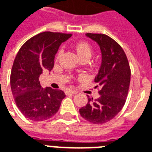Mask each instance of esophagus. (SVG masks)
<instances>
[{"instance_id":"34e87169","label":"esophagus","mask_w":152,"mask_h":152,"mask_svg":"<svg viewBox=\"0 0 152 152\" xmlns=\"http://www.w3.org/2000/svg\"><path fill=\"white\" fill-rule=\"evenodd\" d=\"M66 94H76L77 92H76V90H74V89H66Z\"/></svg>"}]
</instances>
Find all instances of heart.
Masks as SVG:
<instances>
[{
    "label": "heart",
    "instance_id": "obj_1",
    "mask_svg": "<svg viewBox=\"0 0 152 152\" xmlns=\"http://www.w3.org/2000/svg\"><path fill=\"white\" fill-rule=\"evenodd\" d=\"M75 50H76V53L80 57V58L81 59L83 58H89L92 55V50L91 47L89 44L85 41H81L79 42L75 46Z\"/></svg>",
    "mask_w": 152,
    "mask_h": 152
}]
</instances>
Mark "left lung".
<instances>
[{
  "mask_svg": "<svg viewBox=\"0 0 152 152\" xmlns=\"http://www.w3.org/2000/svg\"><path fill=\"white\" fill-rule=\"evenodd\" d=\"M86 35L98 43L102 53V63L94 79L101 89L99 99L94 100L87 95L88 103L79 112L87 121L104 124L112 120L124 107L130 83V67L124 51L112 38L105 34Z\"/></svg>",
  "mask_w": 152,
  "mask_h": 152,
  "instance_id": "8db88e82",
  "label": "left lung"
}]
</instances>
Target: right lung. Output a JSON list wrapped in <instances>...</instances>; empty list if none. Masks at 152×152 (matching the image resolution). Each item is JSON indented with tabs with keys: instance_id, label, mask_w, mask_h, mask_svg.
I'll use <instances>...</instances> for the list:
<instances>
[{
	"instance_id": "add662e5",
	"label": "right lung",
	"mask_w": 152,
	"mask_h": 152,
	"mask_svg": "<svg viewBox=\"0 0 152 152\" xmlns=\"http://www.w3.org/2000/svg\"><path fill=\"white\" fill-rule=\"evenodd\" d=\"M72 34L44 31L27 40L15 57L10 74L13 96L22 114L31 121H43L56 114L65 94L43 89L39 78L45 69L51 71L60 45Z\"/></svg>"
}]
</instances>
